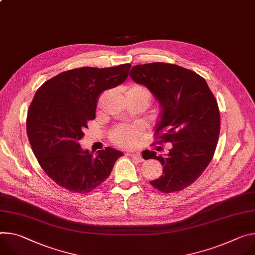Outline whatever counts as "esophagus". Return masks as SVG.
<instances>
[{
  "instance_id": "esophagus-1",
  "label": "esophagus",
  "mask_w": 255,
  "mask_h": 255,
  "mask_svg": "<svg viewBox=\"0 0 255 255\" xmlns=\"http://www.w3.org/2000/svg\"><path fill=\"white\" fill-rule=\"evenodd\" d=\"M130 156H132L136 161H138V163H141V161H143V158L141 157V155H140V153H128Z\"/></svg>"
}]
</instances>
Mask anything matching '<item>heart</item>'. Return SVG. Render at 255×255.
Listing matches in <instances>:
<instances>
[{
    "label": "heart",
    "instance_id": "obj_1",
    "mask_svg": "<svg viewBox=\"0 0 255 255\" xmlns=\"http://www.w3.org/2000/svg\"><path fill=\"white\" fill-rule=\"evenodd\" d=\"M126 98H136L140 99L148 104L151 101V94L150 91L141 84L132 83L127 86L125 90ZM141 135V130L138 126L135 125H119L113 129L111 132L110 138L114 144L118 145L120 147L131 148L134 147L139 139Z\"/></svg>",
    "mask_w": 255,
    "mask_h": 255
}]
</instances>
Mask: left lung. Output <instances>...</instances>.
<instances>
[{
    "instance_id": "1",
    "label": "left lung",
    "mask_w": 255,
    "mask_h": 255,
    "mask_svg": "<svg viewBox=\"0 0 255 255\" xmlns=\"http://www.w3.org/2000/svg\"><path fill=\"white\" fill-rule=\"evenodd\" d=\"M131 78L146 86L161 112L155 125L158 143H171L169 152L156 156L144 150L142 157L160 161L163 175L149 183L160 192L172 193L191 185L214 156L221 117L217 100L204 78L169 63L133 66Z\"/></svg>"
}]
</instances>
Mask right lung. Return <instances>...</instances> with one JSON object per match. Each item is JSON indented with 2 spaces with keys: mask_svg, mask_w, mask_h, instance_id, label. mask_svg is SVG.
<instances>
[{
  "mask_svg": "<svg viewBox=\"0 0 255 255\" xmlns=\"http://www.w3.org/2000/svg\"><path fill=\"white\" fill-rule=\"evenodd\" d=\"M130 67L72 69L45 81L35 92L27 113V136L38 164L62 188L90 192L123 155L106 147L94 156L81 148L79 140L88 121L96 119L100 95L123 83Z\"/></svg>",
  "mask_w": 255,
  "mask_h": 255,
  "instance_id": "1",
  "label": "right lung"
}]
</instances>
